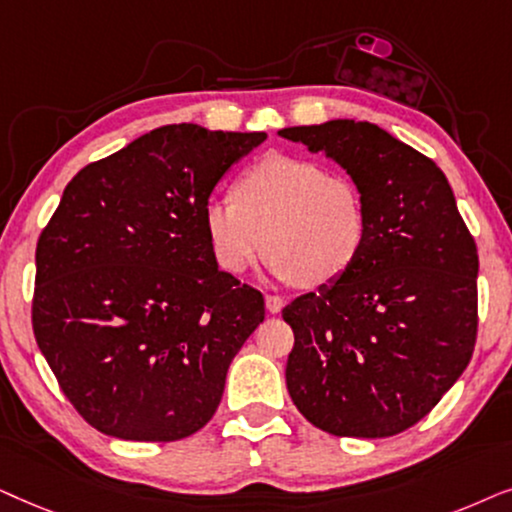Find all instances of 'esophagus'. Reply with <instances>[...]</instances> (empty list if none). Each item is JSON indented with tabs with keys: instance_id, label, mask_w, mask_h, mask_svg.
I'll list each match as a JSON object with an SVG mask.
<instances>
[{
	"instance_id": "obj_1",
	"label": "esophagus",
	"mask_w": 512,
	"mask_h": 512,
	"mask_svg": "<svg viewBox=\"0 0 512 512\" xmlns=\"http://www.w3.org/2000/svg\"><path fill=\"white\" fill-rule=\"evenodd\" d=\"M264 302H267L269 313H281L283 306H285V299L278 297V295H267V297H264Z\"/></svg>"
}]
</instances>
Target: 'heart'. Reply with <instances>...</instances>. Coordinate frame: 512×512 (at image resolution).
Masks as SVG:
<instances>
[{"label": "heart", "instance_id": "b5f03b06", "mask_svg": "<svg viewBox=\"0 0 512 512\" xmlns=\"http://www.w3.org/2000/svg\"><path fill=\"white\" fill-rule=\"evenodd\" d=\"M203 231L224 274H243L267 248L278 278L320 288L356 264L370 224L351 177L304 156L271 154L238 177L234 201H206Z\"/></svg>", "mask_w": 512, "mask_h": 512}]
</instances>
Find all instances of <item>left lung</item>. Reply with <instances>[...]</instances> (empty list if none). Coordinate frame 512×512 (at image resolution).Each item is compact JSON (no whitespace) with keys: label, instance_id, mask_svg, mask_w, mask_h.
<instances>
[{"label":"left lung","instance_id":"1","mask_svg":"<svg viewBox=\"0 0 512 512\" xmlns=\"http://www.w3.org/2000/svg\"><path fill=\"white\" fill-rule=\"evenodd\" d=\"M337 161L367 206L356 264L283 309L295 332L285 381L297 410L339 438H388L426 417L473 356L478 245L447 177L370 121L283 128Z\"/></svg>","mask_w":512,"mask_h":512}]
</instances>
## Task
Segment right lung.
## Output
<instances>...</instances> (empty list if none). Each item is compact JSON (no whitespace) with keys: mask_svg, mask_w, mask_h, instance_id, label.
I'll list each match as a JSON object with an SVG mask.
<instances>
[{"mask_svg":"<svg viewBox=\"0 0 512 512\" xmlns=\"http://www.w3.org/2000/svg\"><path fill=\"white\" fill-rule=\"evenodd\" d=\"M264 138L161 126L65 187L37 241L32 330L100 433L173 442L213 419L264 297L217 269L203 206Z\"/></svg>","mask_w":512,"mask_h":512,"instance_id":"obj_1","label":"right lung"}]
</instances>
